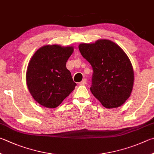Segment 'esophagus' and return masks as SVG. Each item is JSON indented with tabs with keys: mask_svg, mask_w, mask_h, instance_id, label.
<instances>
[{
	"mask_svg": "<svg viewBox=\"0 0 154 154\" xmlns=\"http://www.w3.org/2000/svg\"><path fill=\"white\" fill-rule=\"evenodd\" d=\"M86 83H87V79H83L82 82H80V84L81 85H85V84H86Z\"/></svg>",
	"mask_w": 154,
	"mask_h": 154,
	"instance_id": "esophagus-1",
	"label": "esophagus"
}]
</instances>
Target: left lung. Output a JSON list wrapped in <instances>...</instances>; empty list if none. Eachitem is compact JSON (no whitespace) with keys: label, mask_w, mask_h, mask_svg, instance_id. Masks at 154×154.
Masks as SVG:
<instances>
[{"label":"left lung","mask_w":154,"mask_h":154,"mask_svg":"<svg viewBox=\"0 0 154 154\" xmlns=\"http://www.w3.org/2000/svg\"><path fill=\"white\" fill-rule=\"evenodd\" d=\"M79 49L93 69L90 90L94 96L105 108L123 104L130 96L134 82L133 66L125 52L108 40L81 44Z\"/></svg>","instance_id":"obj_1"}]
</instances>
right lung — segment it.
<instances>
[{"label": "right lung", "mask_w": 154, "mask_h": 154, "mask_svg": "<svg viewBox=\"0 0 154 154\" xmlns=\"http://www.w3.org/2000/svg\"><path fill=\"white\" fill-rule=\"evenodd\" d=\"M72 52V46L47 45L38 49L31 58L27 85L33 99L40 105L57 107L77 85L66 67Z\"/></svg>", "instance_id": "1"}]
</instances>
